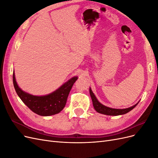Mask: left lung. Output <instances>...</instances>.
<instances>
[{
	"label": "left lung",
	"instance_id": "left-lung-1",
	"mask_svg": "<svg viewBox=\"0 0 158 158\" xmlns=\"http://www.w3.org/2000/svg\"><path fill=\"white\" fill-rule=\"evenodd\" d=\"M89 94H90L91 98H92L93 106H94V107L95 111H96L99 113L107 114V115L117 116V115H120V114H126L128 112L131 111L132 109L135 108L137 106V104L138 103H137L135 105V106H133L131 107L127 108V109H113V108H110V107L105 106L101 103H99L98 102V100L97 99L96 97L95 96V95L92 92V89H91V88H89Z\"/></svg>",
	"mask_w": 158,
	"mask_h": 158
}]
</instances>
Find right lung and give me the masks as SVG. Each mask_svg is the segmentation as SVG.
<instances>
[{
    "instance_id": "1",
    "label": "right lung",
    "mask_w": 158,
    "mask_h": 158,
    "mask_svg": "<svg viewBox=\"0 0 158 158\" xmlns=\"http://www.w3.org/2000/svg\"><path fill=\"white\" fill-rule=\"evenodd\" d=\"M77 79V76H74L52 93L36 96L23 92L19 88L13 72V84L18 95L33 112L41 116L52 115L64 109L70 89Z\"/></svg>"
}]
</instances>
